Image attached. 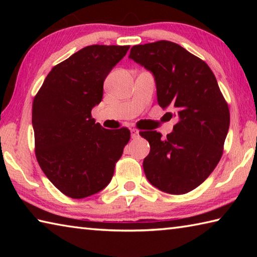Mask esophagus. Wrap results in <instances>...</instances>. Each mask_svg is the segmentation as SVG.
<instances>
[{"instance_id":"esophagus-1","label":"esophagus","mask_w":257,"mask_h":257,"mask_svg":"<svg viewBox=\"0 0 257 257\" xmlns=\"http://www.w3.org/2000/svg\"><path fill=\"white\" fill-rule=\"evenodd\" d=\"M130 134H132V138H137L139 136V132L137 129H130Z\"/></svg>"}]
</instances>
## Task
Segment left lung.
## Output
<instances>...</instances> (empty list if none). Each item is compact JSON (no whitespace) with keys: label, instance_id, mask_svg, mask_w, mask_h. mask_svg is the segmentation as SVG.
I'll return each instance as SVG.
<instances>
[{"label":"left lung","instance_id":"1","mask_svg":"<svg viewBox=\"0 0 257 257\" xmlns=\"http://www.w3.org/2000/svg\"><path fill=\"white\" fill-rule=\"evenodd\" d=\"M129 59L152 72L159 105L178 120L164 139L155 130L141 133L151 146L143 162L147 180L164 193H188L206 180L222 156L228 104L210 67L176 43L135 45Z\"/></svg>","mask_w":257,"mask_h":257}]
</instances>
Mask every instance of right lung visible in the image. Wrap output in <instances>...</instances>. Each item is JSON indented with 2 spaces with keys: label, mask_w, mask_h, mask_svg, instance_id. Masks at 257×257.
Segmentation results:
<instances>
[{
  "label": "right lung",
  "mask_w": 257,
  "mask_h": 257,
  "mask_svg": "<svg viewBox=\"0 0 257 257\" xmlns=\"http://www.w3.org/2000/svg\"><path fill=\"white\" fill-rule=\"evenodd\" d=\"M129 46L90 45L50 71L33 103L38 164L61 193L85 198L110 184L130 139L127 128L108 130L92 118L103 84Z\"/></svg>",
  "instance_id": "1"
}]
</instances>
